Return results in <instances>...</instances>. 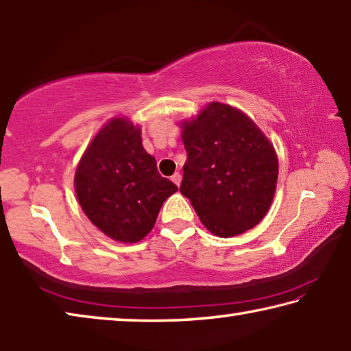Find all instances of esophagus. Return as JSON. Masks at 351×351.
Masks as SVG:
<instances>
[{"instance_id":"esophagus-1","label":"esophagus","mask_w":351,"mask_h":351,"mask_svg":"<svg viewBox=\"0 0 351 351\" xmlns=\"http://www.w3.org/2000/svg\"><path fill=\"white\" fill-rule=\"evenodd\" d=\"M171 180H172V182H174L177 186H179V185H180V182H182V176L179 174V172H176V174L171 177Z\"/></svg>"}]
</instances>
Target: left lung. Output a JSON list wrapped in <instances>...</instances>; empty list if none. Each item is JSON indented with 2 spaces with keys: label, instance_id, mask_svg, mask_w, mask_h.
Listing matches in <instances>:
<instances>
[{
  "label": "left lung",
  "instance_id": "obj_1",
  "mask_svg": "<svg viewBox=\"0 0 351 351\" xmlns=\"http://www.w3.org/2000/svg\"><path fill=\"white\" fill-rule=\"evenodd\" d=\"M186 151L180 193L216 237L254 228L272 204L278 177L274 146L237 108L213 102L182 125Z\"/></svg>",
  "mask_w": 351,
  "mask_h": 351
}]
</instances>
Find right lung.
Wrapping results in <instances>:
<instances>
[{"label": "right lung", "instance_id": "1", "mask_svg": "<svg viewBox=\"0 0 351 351\" xmlns=\"http://www.w3.org/2000/svg\"><path fill=\"white\" fill-rule=\"evenodd\" d=\"M74 186L88 219L121 243L145 238L165 200L177 191L143 147L140 128L123 118L107 123L90 143Z\"/></svg>", "mask_w": 351, "mask_h": 351}]
</instances>
